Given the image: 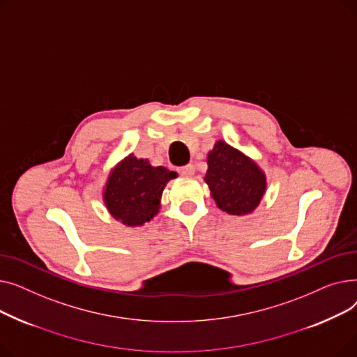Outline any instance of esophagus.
<instances>
[{"instance_id": "obj_1", "label": "esophagus", "mask_w": 357, "mask_h": 357, "mask_svg": "<svg viewBox=\"0 0 357 357\" xmlns=\"http://www.w3.org/2000/svg\"><path fill=\"white\" fill-rule=\"evenodd\" d=\"M178 172L182 175V176H192L194 172H195V167L194 165H185V166H181L178 167Z\"/></svg>"}]
</instances>
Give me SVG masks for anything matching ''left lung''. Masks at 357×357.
Returning <instances> with one entry per match:
<instances>
[{"label": "left lung", "mask_w": 357, "mask_h": 357, "mask_svg": "<svg viewBox=\"0 0 357 357\" xmlns=\"http://www.w3.org/2000/svg\"><path fill=\"white\" fill-rule=\"evenodd\" d=\"M207 160L205 182L218 208L233 215L252 213L266 188L265 175L256 163L224 142L215 143Z\"/></svg>", "instance_id": "left-lung-1"}]
</instances>
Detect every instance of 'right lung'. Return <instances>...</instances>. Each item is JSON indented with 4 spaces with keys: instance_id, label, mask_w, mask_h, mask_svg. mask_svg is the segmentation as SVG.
Masks as SVG:
<instances>
[{
    "instance_id": "obj_1",
    "label": "right lung",
    "mask_w": 357,
    "mask_h": 357,
    "mask_svg": "<svg viewBox=\"0 0 357 357\" xmlns=\"http://www.w3.org/2000/svg\"><path fill=\"white\" fill-rule=\"evenodd\" d=\"M176 174L130 155L109 175L104 199L111 215L127 226H142L156 215L167 181Z\"/></svg>"
}]
</instances>
